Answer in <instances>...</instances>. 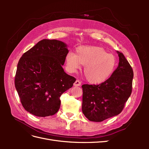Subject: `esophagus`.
<instances>
[{
  "mask_svg": "<svg viewBox=\"0 0 149 149\" xmlns=\"http://www.w3.org/2000/svg\"><path fill=\"white\" fill-rule=\"evenodd\" d=\"M81 82L79 79L76 80L74 83V86H81Z\"/></svg>",
  "mask_w": 149,
  "mask_h": 149,
  "instance_id": "34e87169",
  "label": "esophagus"
}]
</instances>
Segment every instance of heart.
I'll return each mask as SVG.
<instances>
[{
  "mask_svg": "<svg viewBox=\"0 0 149 149\" xmlns=\"http://www.w3.org/2000/svg\"><path fill=\"white\" fill-rule=\"evenodd\" d=\"M66 68L74 73L84 66L85 78L92 84H100L109 79L117 66L116 58L106 49L97 46H82L76 48V54L70 52L65 58Z\"/></svg>",
  "mask_w": 149,
  "mask_h": 149,
  "instance_id": "obj_1",
  "label": "heart"
}]
</instances>
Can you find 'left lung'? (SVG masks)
Wrapping results in <instances>:
<instances>
[{
	"mask_svg": "<svg viewBox=\"0 0 149 149\" xmlns=\"http://www.w3.org/2000/svg\"><path fill=\"white\" fill-rule=\"evenodd\" d=\"M118 68L106 81L99 85H82V111L88 120L101 122L119 114L132 93L134 73L123 53Z\"/></svg>",
	"mask_w": 149,
	"mask_h": 149,
	"instance_id": "8db88e82",
	"label": "left lung"
}]
</instances>
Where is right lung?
Masks as SVG:
<instances>
[{
    "instance_id": "right-lung-1",
    "label": "right lung",
    "mask_w": 149,
    "mask_h": 149,
    "mask_svg": "<svg viewBox=\"0 0 149 149\" xmlns=\"http://www.w3.org/2000/svg\"><path fill=\"white\" fill-rule=\"evenodd\" d=\"M68 52L64 42L44 39L20 58L15 86L22 106L30 114L46 117L59 110L61 95L76 81L62 68Z\"/></svg>"
}]
</instances>
